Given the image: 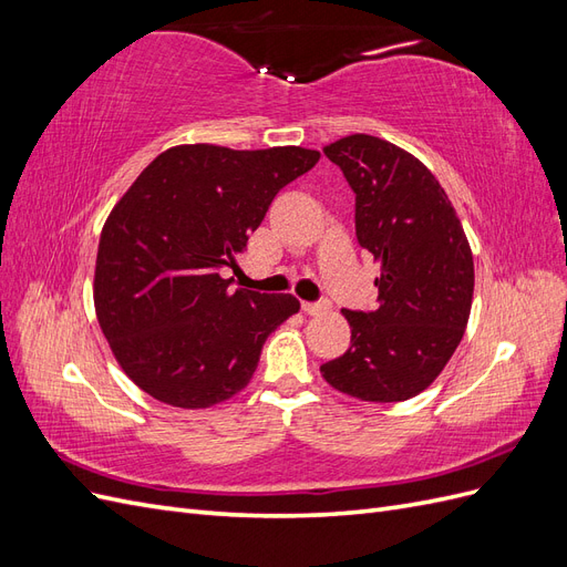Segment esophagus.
Wrapping results in <instances>:
<instances>
[{
    "label": "esophagus",
    "mask_w": 567,
    "mask_h": 567,
    "mask_svg": "<svg viewBox=\"0 0 567 567\" xmlns=\"http://www.w3.org/2000/svg\"><path fill=\"white\" fill-rule=\"evenodd\" d=\"M329 310V302L326 300H319V302H302V312L305 315H321Z\"/></svg>",
    "instance_id": "1"
}]
</instances>
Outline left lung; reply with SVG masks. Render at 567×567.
Returning <instances> with one entry per match:
<instances>
[{
  "label": "left lung",
  "mask_w": 567,
  "mask_h": 567,
  "mask_svg": "<svg viewBox=\"0 0 567 567\" xmlns=\"http://www.w3.org/2000/svg\"><path fill=\"white\" fill-rule=\"evenodd\" d=\"M354 192L357 241L381 262L379 307L342 310L350 350L321 364L336 390L402 402L431 385L466 331L473 255L444 188L419 158L369 134L323 148Z\"/></svg>",
  "instance_id": "obj_1"
}]
</instances>
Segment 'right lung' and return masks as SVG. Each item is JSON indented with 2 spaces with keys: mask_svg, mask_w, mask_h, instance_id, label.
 I'll return each mask as SVG.
<instances>
[{
  "mask_svg": "<svg viewBox=\"0 0 567 567\" xmlns=\"http://www.w3.org/2000/svg\"><path fill=\"white\" fill-rule=\"evenodd\" d=\"M317 161L300 146H175L120 198L101 231L94 305L120 367L151 398L205 409L248 385L300 302L231 288L227 271L274 196Z\"/></svg>",
  "mask_w": 567,
  "mask_h": 567,
  "instance_id": "right-lung-1",
  "label": "right lung"
}]
</instances>
